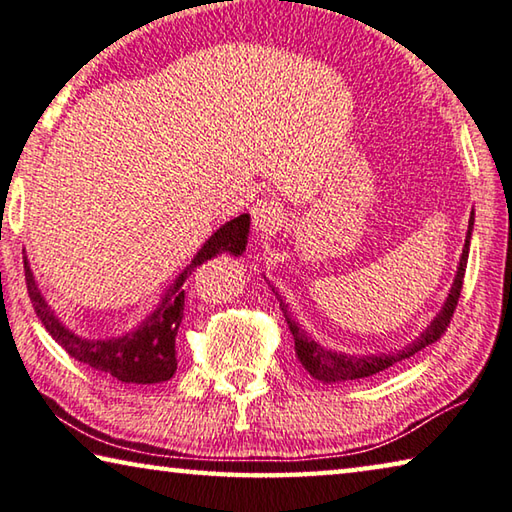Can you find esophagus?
I'll return each mask as SVG.
<instances>
[{
	"label": "esophagus",
	"mask_w": 512,
	"mask_h": 512,
	"mask_svg": "<svg viewBox=\"0 0 512 512\" xmlns=\"http://www.w3.org/2000/svg\"><path fill=\"white\" fill-rule=\"evenodd\" d=\"M251 217H254V226L258 233H274L281 229V224L286 222V213H283V206L274 199H261L256 201L254 208H251Z\"/></svg>",
	"instance_id": "esophagus-1"
}]
</instances>
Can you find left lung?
<instances>
[{
    "instance_id": "1",
    "label": "left lung",
    "mask_w": 512,
    "mask_h": 512,
    "mask_svg": "<svg viewBox=\"0 0 512 512\" xmlns=\"http://www.w3.org/2000/svg\"><path fill=\"white\" fill-rule=\"evenodd\" d=\"M472 226H474V211H472V217H469L467 240H465L463 258H460L456 281H454V286H451V292H449V297L445 301V306H442L440 315L435 317L429 329H426L420 335V340L413 342V345L406 347V349L395 351V354H388V356H385V354L383 356H347V354H335V351L324 349V347L317 345L313 338H308V335L301 331L295 322L290 320L288 311H286V304H283L281 297L276 295L281 301V311H283V315H286L292 338H295V354L299 358V363L304 365V370L311 374L313 379L324 381V383L358 381V379H365V376H374L376 372L388 370V367L401 363V360L415 356L417 351H422L426 345H431V342L440 340L442 335H445L447 326L451 324V317H454L458 299H460V290H463L465 267H467V256H469V238H472Z\"/></svg>"
}]
</instances>
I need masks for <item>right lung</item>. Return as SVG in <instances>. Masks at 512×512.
Wrapping results in <instances>:
<instances>
[{
    "instance_id": "obj_1",
    "label": "right lung",
    "mask_w": 512,
    "mask_h": 512,
    "mask_svg": "<svg viewBox=\"0 0 512 512\" xmlns=\"http://www.w3.org/2000/svg\"><path fill=\"white\" fill-rule=\"evenodd\" d=\"M249 233V215H240L236 220L222 224L199 254L192 258V263L186 267L172 290L167 292L163 304L158 306L154 315H149L145 322L140 324L138 331L122 335L115 340H86L67 331L65 326L56 320L54 313L49 311L43 295L36 288L33 274L27 265V256H24V279H27V290L33 304V311L40 317L49 335L61 345L67 354L79 363L92 367V370L102 372L106 376L122 383H163L170 381L174 372H177V356H174V340H177V331L183 320V306H186V290H183V281L186 276L195 272V267L204 261H211L213 256L229 254L238 256L245 251Z\"/></svg>"
}]
</instances>
